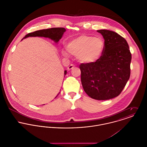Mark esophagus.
I'll list each match as a JSON object with an SVG mask.
<instances>
[{"label":"esophagus","mask_w":147,"mask_h":147,"mask_svg":"<svg viewBox=\"0 0 147 147\" xmlns=\"http://www.w3.org/2000/svg\"><path fill=\"white\" fill-rule=\"evenodd\" d=\"M74 67H75V65H74V64H70V65L68 66V67L67 68V69H68V70H71V69H72L74 68Z\"/></svg>","instance_id":"esophagus-1"}]
</instances>
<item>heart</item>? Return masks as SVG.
Segmentation results:
<instances>
[{
  "label": "heart",
  "instance_id": "heart-1",
  "mask_svg": "<svg viewBox=\"0 0 147 147\" xmlns=\"http://www.w3.org/2000/svg\"><path fill=\"white\" fill-rule=\"evenodd\" d=\"M104 48V42L100 37H93L87 35H81L67 43L66 50L80 63H93L101 55ZM64 55L68 54L63 51Z\"/></svg>",
  "mask_w": 147,
  "mask_h": 147
}]
</instances>
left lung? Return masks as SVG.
<instances>
[{
    "instance_id": "left-lung-1",
    "label": "left lung",
    "mask_w": 147,
    "mask_h": 147,
    "mask_svg": "<svg viewBox=\"0 0 147 147\" xmlns=\"http://www.w3.org/2000/svg\"><path fill=\"white\" fill-rule=\"evenodd\" d=\"M105 41L95 62L80 65L85 92L92 98L106 100L118 96L130 76L131 54L126 40L113 31L98 30Z\"/></svg>"
}]
</instances>
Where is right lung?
<instances>
[{
  "label": "right lung",
  "mask_w": 147,
  "mask_h": 147,
  "mask_svg": "<svg viewBox=\"0 0 147 147\" xmlns=\"http://www.w3.org/2000/svg\"><path fill=\"white\" fill-rule=\"evenodd\" d=\"M65 29L64 28H53L47 29H43L35 31L32 33H28L22 39L29 37H48L55 42H58L63 36V33L65 32ZM67 74V71H64V75ZM65 75L64 76H65ZM60 93V92H59ZM57 94L55 98L59 95Z\"/></svg>",
  "instance_id": "1"
}]
</instances>
